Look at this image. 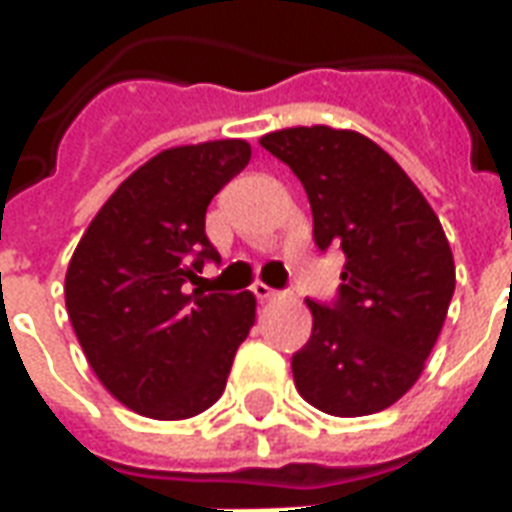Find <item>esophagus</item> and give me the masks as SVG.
I'll return each mask as SVG.
<instances>
[{
	"label": "esophagus",
	"mask_w": 512,
	"mask_h": 512,
	"mask_svg": "<svg viewBox=\"0 0 512 512\" xmlns=\"http://www.w3.org/2000/svg\"><path fill=\"white\" fill-rule=\"evenodd\" d=\"M252 293H255V296H257V299H260V301H274V299H279V296H285L282 290L268 288V285H263V282H257L255 288H252Z\"/></svg>",
	"instance_id": "obj_1"
}]
</instances>
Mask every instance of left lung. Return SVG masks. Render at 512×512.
I'll use <instances>...</instances> for the list:
<instances>
[{"label": "left lung", "instance_id": "left-lung-1", "mask_svg": "<svg viewBox=\"0 0 512 512\" xmlns=\"http://www.w3.org/2000/svg\"><path fill=\"white\" fill-rule=\"evenodd\" d=\"M260 145L307 191L315 246L345 255L337 296L307 299L312 334L290 359L296 389L334 417L384 411L422 373L455 290L439 216L395 158L356 131L285 128Z\"/></svg>", "mask_w": 512, "mask_h": 512}]
</instances>
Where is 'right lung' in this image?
<instances>
[{
  "label": "right lung",
  "mask_w": 512,
  "mask_h": 512,
  "mask_svg": "<svg viewBox=\"0 0 512 512\" xmlns=\"http://www.w3.org/2000/svg\"><path fill=\"white\" fill-rule=\"evenodd\" d=\"M244 139L172 147L126 178L76 246L65 307L101 384L136 414L186 419L224 392L255 296L205 293L222 263L205 211L249 164Z\"/></svg>",
  "instance_id": "add662e5"
}]
</instances>
